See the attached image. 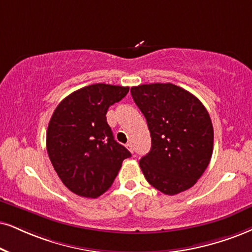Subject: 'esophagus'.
I'll list each match as a JSON object with an SVG mask.
<instances>
[{"label": "esophagus", "instance_id": "1", "mask_svg": "<svg viewBox=\"0 0 252 252\" xmlns=\"http://www.w3.org/2000/svg\"><path fill=\"white\" fill-rule=\"evenodd\" d=\"M126 147H127V150L131 152V153H133V151H134V148H133L132 142H128V144H126Z\"/></svg>", "mask_w": 252, "mask_h": 252}]
</instances>
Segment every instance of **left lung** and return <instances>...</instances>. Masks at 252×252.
Segmentation results:
<instances>
[{"label":"left lung","instance_id":"obj_1","mask_svg":"<svg viewBox=\"0 0 252 252\" xmlns=\"http://www.w3.org/2000/svg\"><path fill=\"white\" fill-rule=\"evenodd\" d=\"M131 94L151 132L150 153L139 161L146 180L166 195L187 190L213 155L214 128L206 107L170 83L133 86Z\"/></svg>","mask_w":252,"mask_h":252}]
</instances>
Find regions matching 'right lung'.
<instances>
[{
	"mask_svg": "<svg viewBox=\"0 0 252 252\" xmlns=\"http://www.w3.org/2000/svg\"><path fill=\"white\" fill-rule=\"evenodd\" d=\"M129 88L92 84L60 102L46 132L52 166L69 190L95 198L111 187L123 161L131 153L114 140L108 126V107L120 101Z\"/></svg>",
	"mask_w": 252,
	"mask_h": 252,
	"instance_id": "1",
	"label": "right lung"
}]
</instances>
